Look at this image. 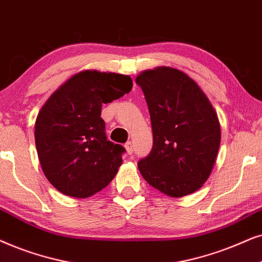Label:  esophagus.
Segmentation results:
<instances>
[{"instance_id": "esophagus-1", "label": "esophagus", "mask_w": 262, "mask_h": 262, "mask_svg": "<svg viewBox=\"0 0 262 262\" xmlns=\"http://www.w3.org/2000/svg\"><path fill=\"white\" fill-rule=\"evenodd\" d=\"M124 147H125V149H127V152L129 153V155H132V153H133L134 146H133V142H132V141H128V142H125Z\"/></svg>"}]
</instances>
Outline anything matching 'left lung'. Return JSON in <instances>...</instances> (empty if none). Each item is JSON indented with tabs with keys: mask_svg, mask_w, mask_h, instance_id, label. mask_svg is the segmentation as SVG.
Returning a JSON list of instances; mask_svg holds the SVG:
<instances>
[{
	"mask_svg": "<svg viewBox=\"0 0 262 262\" xmlns=\"http://www.w3.org/2000/svg\"><path fill=\"white\" fill-rule=\"evenodd\" d=\"M151 117L153 146L138 162L149 186L172 198L198 190L214 165L221 125L206 95L181 71L159 67L138 76Z\"/></svg>",
	"mask_w": 262,
	"mask_h": 262,
	"instance_id": "8db88e82",
	"label": "left lung"
}]
</instances>
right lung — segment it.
I'll return each instance as SVG.
<instances>
[{"label": "right lung", "mask_w": 262, "mask_h": 262, "mask_svg": "<svg viewBox=\"0 0 262 262\" xmlns=\"http://www.w3.org/2000/svg\"><path fill=\"white\" fill-rule=\"evenodd\" d=\"M132 86L128 75L85 71L41 107L34 127L38 158L49 182L62 194L89 198L113 181L125 148L107 140L102 104L121 98Z\"/></svg>", "instance_id": "1"}]
</instances>
